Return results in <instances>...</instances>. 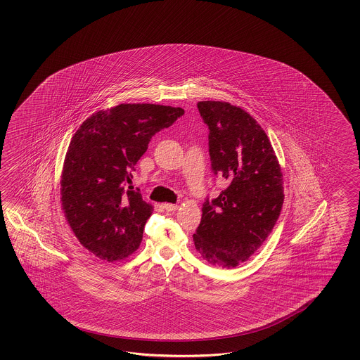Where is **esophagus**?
Here are the masks:
<instances>
[{"label":"esophagus","instance_id":"34e87169","mask_svg":"<svg viewBox=\"0 0 360 360\" xmlns=\"http://www.w3.org/2000/svg\"><path fill=\"white\" fill-rule=\"evenodd\" d=\"M162 207H164L167 212H174L175 210L178 208V206L173 205V203H165V205H162Z\"/></svg>","mask_w":360,"mask_h":360}]
</instances>
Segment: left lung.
<instances>
[{"label": "left lung", "instance_id": "left-lung-1", "mask_svg": "<svg viewBox=\"0 0 360 360\" xmlns=\"http://www.w3.org/2000/svg\"><path fill=\"white\" fill-rule=\"evenodd\" d=\"M198 109L210 131L211 169L227 187L206 198L194 244L210 264L235 268L272 232L283 208V173L266 133L251 115L224 101H199Z\"/></svg>", "mask_w": 360, "mask_h": 360}]
</instances>
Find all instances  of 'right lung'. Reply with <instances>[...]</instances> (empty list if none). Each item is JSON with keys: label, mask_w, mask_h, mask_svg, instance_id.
<instances>
[{"label": "right lung", "mask_w": 360, "mask_h": 360, "mask_svg": "<svg viewBox=\"0 0 360 360\" xmlns=\"http://www.w3.org/2000/svg\"><path fill=\"white\" fill-rule=\"evenodd\" d=\"M182 108L120 104L84 121L70 142L62 173V207L80 244L105 262L140 247L153 206L133 188L131 172L157 131Z\"/></svg>", "instance_id": "right-lung-1"}]
</instances>
